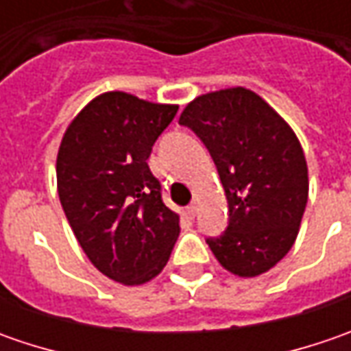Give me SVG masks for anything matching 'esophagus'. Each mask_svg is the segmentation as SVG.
I'll use <instances>...</instances> for the list:
<instances>
[{
    "label": "esophagus",
    "instance_id": "obj_1",
    "mask_svg": "<svg viewBox=\"0 0 351 351\" xmlns=\"http://www.w3.org/2000/svg\"><path fill=\"white\" fill-rule=\"evenodd\" d=\"M185 210H187V217H189V219H193V217L197 215V205L195 203H191V205H189Z\"/></svg>",
    "mask_w": 351,
    "mask_h": 351
}]
</instances>
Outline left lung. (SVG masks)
Listing matches in <instances>:
<instances>
[{"label":"left lung","instance_id":"left-lung-1","mask_svg":"<svg viewBox=\"0 0 351 351\" xmlns=\"http://www.w3.org/2000/svg\"><path fill=\"white\" fill-rule=\"evenodd\" d=\"M217 166L228 201V226L207 244L224 269L256 277L295 244L308 199L303 148L291 127L244 88L201 95L183 109Z\"/></svg>","mask_w":351,"mask_h":351}]
</instances>
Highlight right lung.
<instances>
[{
  "label": "right lung",
  "mask_w": 351,
  "mask_h": 351,
  "mask_svg": "<svg viewBox=\"0 0 351 351\" xmlns=\"http://www.w3.org/2000/svg\"><path fill=\"white\" fill-rule=\"evenodd\" d=\"M178 105L109 91L88 103L62 138L58 197L89 262L123 285H141L168 263L180 217L148 168Z\"/></svg>",
  "instance_id": "add662e5"
}]
</instances>
